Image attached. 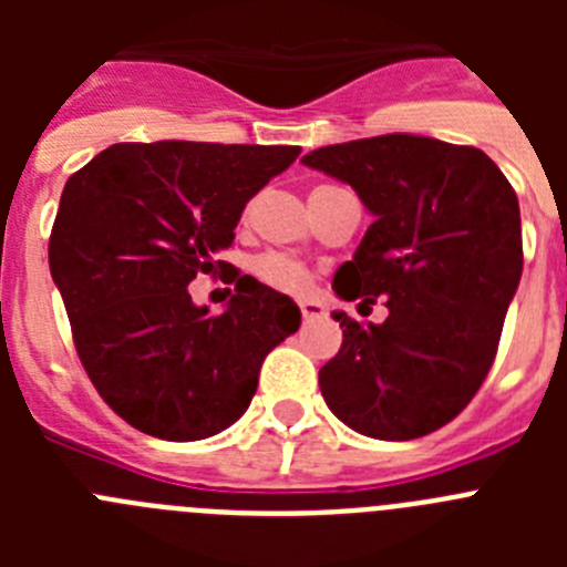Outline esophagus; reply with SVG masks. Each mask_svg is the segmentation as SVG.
Masks as SVG:
<instances>
[{
  "label": "esophagus",
  "mask_w": 567,
  "mask_h": 567,
  "mask_svg": "<svg viewBox=\"0 0 567 567\" xmlns=\"http://www.w3.org/2000/svg\"><path fill=\"white\" fill-rule=\"evenodd\" d=\"M300 315H303V320L323 318L327 309H323V303H318V300H303V303H300Z\"/></svg>",
  "instance_id": "34e87169"
}]
</instances>
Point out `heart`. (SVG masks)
Listing matches in <instances>:
<instances>
[{
	"label": "heart",
	"instance_id": "heart-1",
	"mask_svg": "<svg viewBox=\"0 0 567 567\" xmlns=\"http://www.w3.org/2000/svg\"><path fill=\"white\" fill-rule=\"evenodd\" d=\"M249 269H252V275L260 284H267V287L287 295H303L309 289V284H312V275H309V269L303 264L278 252L258 255L249 264Z\"/></svg>",
	"mask_w": 567,
	"mask_h": 567
}]
</instances>
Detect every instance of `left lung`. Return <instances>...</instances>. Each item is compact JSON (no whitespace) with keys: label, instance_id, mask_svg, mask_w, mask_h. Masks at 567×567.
Instances as JSON below:
<instances>
[{"label":"left lung","instance_id":"obj_1","mask_svg":"<svg viewBox=\"0 0 567 567\" xmlns=\"http://www.w3.org/2000/svg\"><path fill=\"white\" fill-rule=\"evenodd\" d=\"M300 162L349 184L374 215L352 260L334 272L338 298L389 318L343 329L320 369L338 420L374 440L437 432L477 394L497 354L523 275L517 193L477 147L389 133L332 144Z\"/></svg>","mask_w":567,"mask_h":567}]
</instances>
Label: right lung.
<instances>
[{"label": "right lung", "instance_id": "right-lung-1", "mask_svg": "<svg viewBox=\"0 0 567 567\" xmlns=\"http://www.w3.org/2000/svg\"><path fill=\"white\" fill-rule=\"evenodd\" d=\"M298 153L287 144H113L64 184L50 275L84 372L138 432L189 443L229 429L249 409L264 358L298 332V303L252 275L233 272L221 315L195 307L187 289L213 272L249 198Z\"/></svg>", "mask_w": 567, "mask_h": 567}]
</instances>
